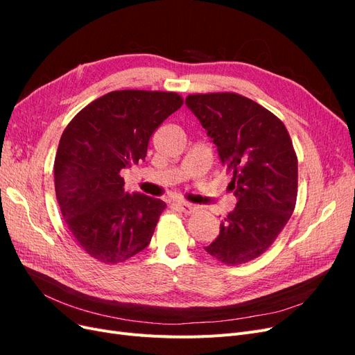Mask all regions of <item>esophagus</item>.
<instances>
[{
	"label": "esophagus",
	"instance_id": "1",
	"mask_svg": "<svg viewBox=\"0 0 355 355\" xmlns=\"http://www.w3.org/2000/svg\"><path fill=\"white\" fill-rule=\"evenodd\" d=\"M176 207H178L182 213H187V214H191V213H194V211L197 210L196 206H192V204L185 202V201H176Z\"/></svg>",
	"mask_w": 355,
	"mask_h": 355
}]
</instances>
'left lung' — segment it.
Listing matches in <instances>:
<instances>
[{
	"mask_svg": "<svg viewBox=\"0 0 355 355\" xmlns=\"http://www.w3.org/2000/svg\"><path fill=\"white\" fill-rule=\"evenodd\" d=\"M188 110L216 145L232 179L237 206L204 247L227 265L261 256L286 227L297 196V158L284 124L259 103L235 93L189 94Z\"/></svg>",
	"mask_w": 355,
	"mask_h": 355,
	"instance_id": "1",
	"label": "left lung"
}]
</instances>
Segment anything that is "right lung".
<instances>
[{
	"instance_id": "add662e5",
	"label": "right lung",
	"mask_w": 355,
	"mask_h": 355,
	"mask_svg": "<svg viewBox=\"0 0 355 355\" xmlns=\"http://www.w3.org/2000/svg\"><path fill=\"white\" fill-rule=\"evenodd\" d=\"M182 103L170 92H111L63 132L55 158L56 197L69 231L94 259L124 262L151 241L166 202L125 192L121 171L145 161L149 137Z\"/></svg>"
}]
</instances>
